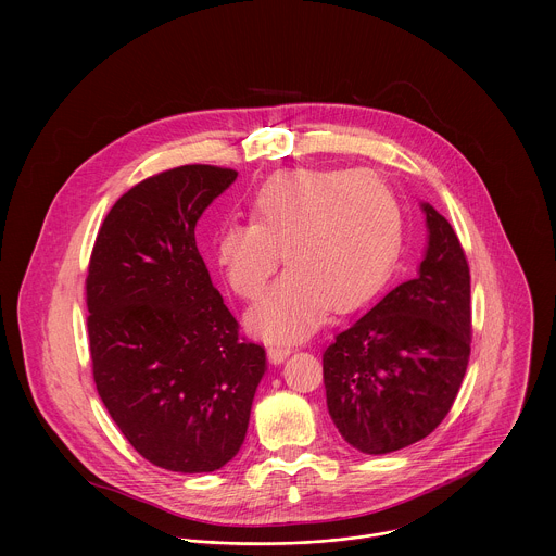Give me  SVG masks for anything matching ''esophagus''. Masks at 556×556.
<instances>
[{
	"mask_svg": "<svg viewBox=\"0 0 556 556\" xmlns=\"http://www.w3.org/2000/svg\"><path fill=\"white\" fill-rule=\"evenodd\" d=\"M267 355H269V362H271V364H282V362L291 355V349H289V346H282V344H269Z\"/></svg>",
	"mask_w": 556,
	"mask_h": 556,
	"instance_id": "obj_1",
	"label": "esophagus"
}]
</instances>
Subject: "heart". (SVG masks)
Instances as JSON below:
<instances>
[{
	"label": "heart",
	"mask_w": 556,
	"mask_h": 556,
	"mask_svg": "<svg viewBox=\"0 0 556 556\" xmlns=\"http://www.w3.org/2000/svg\"><path fill=\"white\" fill-rule=\"evenodd\" d=\"M402 212L392 186L370 168H293L269 177L250 201V223H227L216 263L231 291L254 302L282 261L289 269L248 315L267 340L306 338L329 306L368 304L396 265Z\"/></svg>",
	"instance_id": "heart-1"
}]
</instances>
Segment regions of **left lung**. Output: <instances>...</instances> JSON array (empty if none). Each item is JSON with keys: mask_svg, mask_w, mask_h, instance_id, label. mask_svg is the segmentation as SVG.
Returning <instances> with one entry per match:
<instances>
[{"mask_svg": "<svg viewBox=\"0 0 556 556\" xmlns=\"http://www.w3.org/2000/svg\"><path fill=\"white\" fill-rule=\"evenodd\" d=\"M428 245L392 289L323 353L327 410L355 450L390 454L450 413L471 355V276L452 225L421 203Z\"/></svg>", "mask_w": 556, "mask_h": 556, "instance_id": "8db88e82", "label": "left lung"}]
</instances>
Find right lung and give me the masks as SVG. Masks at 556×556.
<instances>
[{
  "instance_id": "obj_1",
  "label": "right lung",
  "mask_w": 556,
  "mask_h": 556,
  "mask_svg": "<svg viewBox=\"0 0 556 556\" xmlns=\"http://www.w3.org/2000/svg\"><path fill=\"white\" fill-rule=\"evenodd\" d=\"M238 177L186 164L143 179L91 250L87 333L96 390L128 443L175 473H212L241 447L265 349L241 340L194 227Z\"/></svg>"
}]
</instances>
